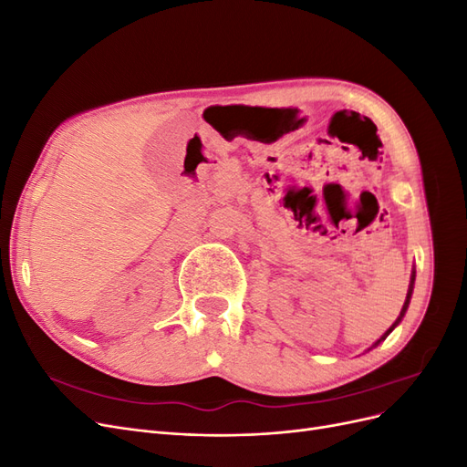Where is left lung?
I'll return each mask as SVG.
<instances>
[{
    "label": "left lung",
    "instance_id": "obj_1",
    "mask_svg": "<svg viewBox=\"0 0 467 467\" xmlns=\"http://www.w3.org/2000/svg\"><path fill=\"white\" fill-rule=\"evenodd\" d=\"M413 288H415V268H413V273H411V280H409V290H407V298H405V304H403V307H401V312H400V316H398V319H395L393 321V325H391V327L384 333V335H381L379 338H378V341L368 348V350H372V348H376L381 341H386V337L395 329V327H398V325L401 323V319L405 317V312H407V307H409V302H411V296H413Z\"/></svg>",
    "mask_w": 467,
    "mask_h": 467
}]
</instances>
